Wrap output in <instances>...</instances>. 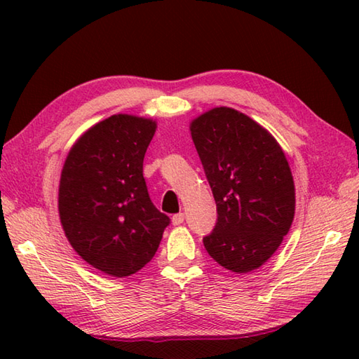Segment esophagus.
I'll use <instances>...</instances> for the list:
<instances>
[{"label":"esophagus","instance_id":"1","mask_svg":"<svg viewBox=\"0 0 359 359\" xmlns=\"http://www.w3.org/2000/svg\"><path fill=\"white\" fill-rule=\"evenodd\" d=\"M171 220H172V225H180V224H184L185 215H184V212H177V215H174L171 217Z\"/></svg>","mask_w":359,"mask_h":359}]
</instances>
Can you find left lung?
Here are the masks:
<instances>
[{
	"label": "left lung",
	"instance_id": "1",
	"mask_svg": "<svg viewBox=\"0 0 359 359\" xmlns=\"http://www.w3.org/2000/svg\"><path fill=\"white\" fill-rule=\"evenodd\" d=\"M197 154L217 207L208 255L226 270L248 273L271 257L294 216V184L278 142L255 120L215 108L191 123Z\"/></svg>",
	"mask_w": 359,
	"mask_h": 359
}]
</instances>
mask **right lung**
I'll list each match as a JSON object with an SVG mask.
<instances>
[{
  "mask_svg": "<svg viewBox=\"0 0 359 359\" xmlns=\"http://www.w3.org/2000/svg\"><path fill=\"white\" fill-rule=\"evenodd\" d=\"M156 121L117 114L74 144L60 179L58 211L72 248L94 269L125 278L158 248L170 217L151 202L143 157Z\"/></svg>",
  "mask_w": 359,
  "mask_h": 359,
  "instance_id": "right-lung-1",
  "label": "right lung"
}]
</instances>
